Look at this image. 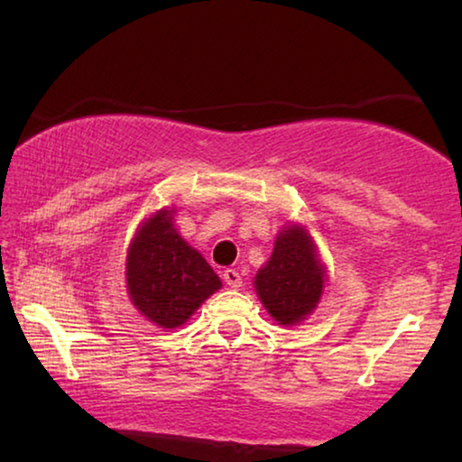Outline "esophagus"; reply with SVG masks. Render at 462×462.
<instances>
[{
  "label": "esophagus",
  "mask_w": 462,
  "mask_h": 462,
  "mask_svg": "<svg viewBox=\"0 0 462 462\" xmlns=\"http://www.w3.org/2000/svg\"><path fill=\"white\" fill-rule=\"evenodd\" d=\"M223 280H225L226 286H231V288L242 286V273H239L237 269H225L223 271Z\"/></svg>",
  "instance_id": "34e87169"
}]
</instances>
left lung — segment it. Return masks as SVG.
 Segmentation results:
<instances>
[{
  "instance_id": "left-lung-1",
  "label": "left lung",
  "mask_w": 462,
  "mask_h": 462,
  "mask_svg": "<svg viewBox=\"0 0 462 462\" xmlns=\"http://www.w3.org/2000/svg\"><path fill=\"white\" fill-rule=\"evenodd\" d=\"M254 288L264 309L283 326L313 311L324 290V269L300 226L280 233L269 263L256 273Z\"/></svg>"
}]
</instances>
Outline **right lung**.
I'll return each mask as SVG.
<instances>
[{
  "label": "right lung",
  "instance_id": "add662e5",
  "mask_svg": "<svg viewBox=\"0 0 462 462\" xmlns=\"http://www.w3.org/2000/svg\"><path fill=\"white\" fill-rule=\"evenodd\" d=\"M125 280L138 311L162 328L185 324L223 286L206 258L176 233L172 210H160L136 233Z\"/></svg>",
  "mask_w": 462,
  "mask_h": 462
}]
</instances>
